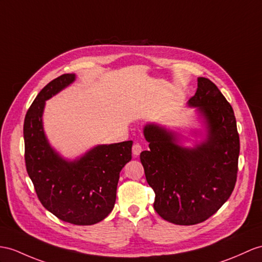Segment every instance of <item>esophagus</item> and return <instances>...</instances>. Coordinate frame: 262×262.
<instances>
[{
  "instance_id": "obj_1",
  "label": "esophagus",
  "mask_w": 262,
  "mask_h": 262,
  "mask_svg": "<svg viewBox=\"0 0 262 262\" xmlns=\"http://www.w3.org/2000/svg\"><path fill=\"white\" fill-rule=\"evenodd\" d=\"M141 151H142L141 144H139V143H135V144H133V146H132V153H133V156L138 157V156L140 155V153H141Z\"/></svg>"
}]
</instances>
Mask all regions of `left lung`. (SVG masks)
I'll return each mask as SVG.
<instances>
[{
  "label": "left lung",
  "mask_w": 262,
  "mask_h": 262,
  "mask_svg": "<svg viewBox=\"0 0 262 262\" xmlns=\"http://www.w3.org/2000/svg\"><path fill=\"white\" fill-rule=\"evenodd\" d=\"M188 104L205 119V141L184 148L178 144L177 133L150 123L143 130L150 149L140 155L145 179L156 193L157 213L181 226L206 221L230 198L240 152L233 110L213 82L198 79Z\"/></svg>",
  "instance_id": "left-lung-1"
}]
</instances>
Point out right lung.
Listing matches in <instances>:
<instances>
[{
  "label": "right lung",
  "mask_w": 262,
  "mask_h": 262,
  "mask_svg": "<svg viewBox=\"0 0 262 262\" xmlns=\"http://www.w3.org/2000/svg\"><path fill=\"white\" fill-rule=\"evenodd\" d=\"M74 80L75 74H62L36 95L24 119V158L43 207L62 221L90 226L112 211L120 171L132 158V141L97 145L74 161L52 149L43 130L44 105Z\"/></svg>",
  "instance_id": "right-lung-1"
}]
</instances>
